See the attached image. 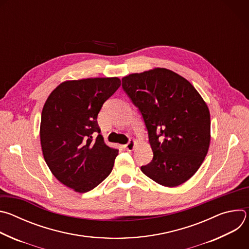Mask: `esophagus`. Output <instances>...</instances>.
Instances as JSON below:
<instances>
[{
    "label": "esophagus",
    "instance_id": "esophagus-1",
    "mask_svg": "<svg viewBox=\"0 0 249 249\" xmlns=\"http://www.w3.org/2000/svg\"><path fill=\"white\" fill-rule=\"evenodd\" d=\"M136 141H130L129 143L127 144V145H125V149L127 150V151H129V152H132L134 149H135V146H136Z\"/></svg>",
    "mask_w": 249,
    "mask_h": 249
}]
</instances>
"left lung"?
I'll list each match as a JSON object with an SVG mask.
<instances>
[{"instance_id":"left-lung-1","label":"left lung","mask_w":249,"mask_h":249,"mask_svg":"<svg viewBox=\"0 0 249 249\" xmlns=\"http://www.w3.org/2000/svg\"><path fill=\"white\" fill-rule=\"evenodd\" d=\"M122 87L144 118L154 153L141 170L165 187L186 182L210 147L207 103L190 82L165 68L125 76Z\"/></svg>"}]
</instances>
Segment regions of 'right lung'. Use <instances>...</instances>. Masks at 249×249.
<instances>
[{
	"label": "right lung",
	"mask_w": 249,
	"mask_h": 249,
	"mask_svg": "<svg viewBox=\"0 0 249 249\" xmlns=\"http://www.w3.org/2000/svg\"><path fill=\"white\" fill-rule=\"evenodd\" d=\"M121 86L117 77L61 83L46 99L40 122L44 160L56 178L79 193L107 177L118 150L104 143L97 124L101 106Z\"/></svg>",
	"instance_id": "add662e5"
}]
</instances>
